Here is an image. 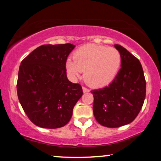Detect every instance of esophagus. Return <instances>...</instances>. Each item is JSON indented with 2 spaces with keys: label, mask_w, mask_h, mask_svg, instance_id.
<instances>
[{
  "label": "esophagus",
  "mask_w": 161,
  "mask_h": 161,
  "mask_svg": "<svg viewBox=\"0 0 161 161\" xmlns=\"http://www.w3.org/2000/svg\"><path fill=\"white\" fill-rule=\"evenodd\" d=\"M82 91H83V92H84V93H86V92H89V89L86 88V87H82Z\"/></svg>",
  "instance_id": "esophagus-1"
}]
</instances>
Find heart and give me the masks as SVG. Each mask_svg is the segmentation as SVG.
Wrapping results in <instances>:
<instances>
[{
    "mask_svg": "<svg viewBox=\"0 0 161 161\" xmlns=\"http://www.w3.org/2000/svg\"><path fill=\"white\" fill-rule=\"evenodd\" d=\"M73 59H68L66 69L73 79L84 71V80L88 86L101 88L115 79L121 66L120 53L114 47L88 44L75 50Z\"/></svg>",
    "mask_w": 161,
    "mask_h": 161,
    "instance_id": "1",
    "label": "heart"
}]
</instances>
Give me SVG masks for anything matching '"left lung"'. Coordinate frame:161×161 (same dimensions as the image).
<instances>
[{"label": "left lung", "instance_id": "obj_1", "mask_svg": "<svg viewBox=\"0 0 161 161\" xmlns=\"http://www.w3.org/2000/svg\"><path fill=\"white\" fill-rule=\"evenodd\" d=\"M121 68L104 88L92 90L93 113L99 124L116 128L132 123L139 114L146 95V82L139 60L119 45Z\"/></svg>", "mask_w": 161, "mask_h": 161}]
</instances>
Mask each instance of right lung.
Masks as SVG:
<instances>
[{"label": "right lung", "mask_w": 161, "mask_h": 161, "mask_svg": "<svg viewBox=\"0 0 161 161\" xmlns=\"http://www.w3.org/2000/svg\"><path fill=\"white\" fill-rule=\"evenodd\" d=\"M72 44L45 45L22 60L18 73V98L35 125L57 129L67 124L83 92L81 85L66 76V62Z\"/></svg>", "instance_id": "add662e5"}]
</instances>
